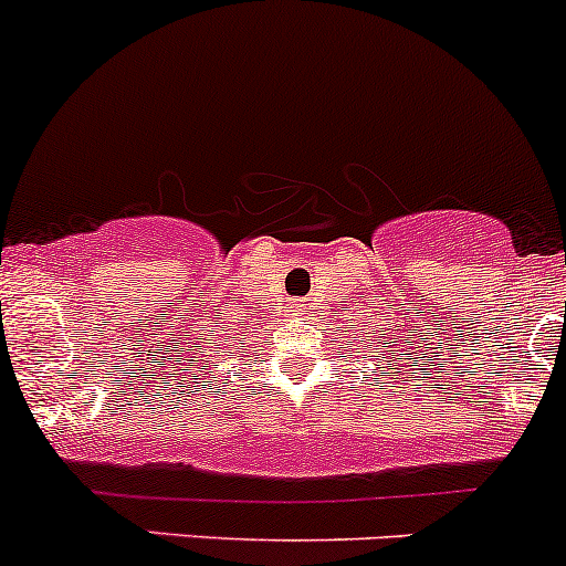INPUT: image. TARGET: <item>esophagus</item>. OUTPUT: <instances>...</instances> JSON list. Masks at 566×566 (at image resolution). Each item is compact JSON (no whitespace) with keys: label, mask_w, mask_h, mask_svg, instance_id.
<instances>
[{"label":"esophagus","mask_w":566,"mask_h":566,"mask_svg":"<svg viewBox=\"0 0 566 566\" xmlns=\"http://www.w3.org/2000/svg\"><path fill=\"white\" fill-rule=\"evenodd\" d=\"M295 312H301V306H295Z\"/></svg>","instance_id":"34e87169"}]
</instances>
